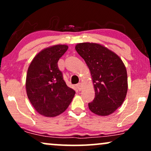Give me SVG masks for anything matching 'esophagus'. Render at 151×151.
<instances>
[{"label":"esophagus","mask_w":151,"mask_h":151,"mask_svg":"<svg viewBox=\"0 0 151 151\" xmlns=\"http://www.w3.org/2000/svg\"><path fill=\"white\" fill-rule=\"evenodd\" d=\"M76 87H77L78 91H81V89H82V83H81V82L78 83L77 85H76Z\"/></svg>","instance_id":"1"}]
</instances>
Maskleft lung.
<instances>
[{
    "label": "left lung",
    "mask_w": 151,
    "mask_h": 151,
    "mask_svg": "<svg viewBox=\"0 0 151 151\" xmlns=\"http://www.w3.org/2000/svg\"><path fill=\"white\" fill-rule=\"evenodd\" d=\"M76 50L87 65L94 84L95 98L88 108L101 116L111 114L122 104L127 93L124 64L116 53L97 43H79Z\"/></svg>",
    "instance_id": "left-lung-1"
}]
</instances>
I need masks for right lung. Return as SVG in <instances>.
Returning a JSON list of instances; mask_svg holds the SVG:
<instances>
[{
    "label": "right lung",
    "instance_id": "add662e5",
    "mask_svg": "<svg viewBox=\"0 0 151 151\" xmlns=\"http://www.w3.org/2000/svg\"><path fill=\"white\" fill-rule=\"evenodd\" d=\"M68 49L65 45L47 47L31 63L26 78V91L31 104L40 115L55 117L69 106L76 91L67 86L58 62Z\"/></svg>",
    "mask_w": 151,
    "mask_h": 151
}]
</instances>
